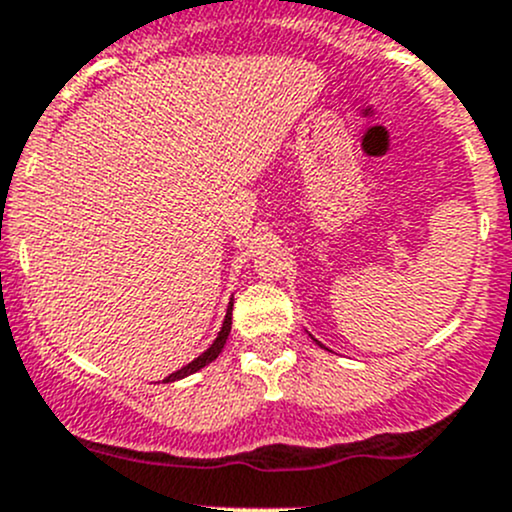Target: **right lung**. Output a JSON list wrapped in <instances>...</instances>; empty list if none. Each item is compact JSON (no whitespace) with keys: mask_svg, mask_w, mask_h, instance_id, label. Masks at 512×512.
<instances>
[{"mask_svg":"<svg viewBox=\"0 0 512 512\" xmlns=\"http://www.w3.org/2000/svg\"><path fill=\"white\" fill-rule=\"evenodd\" d=\"M230 327H232V302H230V307H227V314H225V322H223V327H220V332H218V337H215V342L210 344L208 347V352H203L198 356V359H193L190 361V364H185L183 369H178L175 371V374H170V376H165V384H168V381H178V379H185V376H190V374H195V371H200L203 369V366H208L210 361H215L220 356V352H223V347H225V342H227V334H230Z\"/></svg>","mask_w":512,"mask_h":512,"instance_id":"right-lung-1","label":"right lung"}]
</instances>
